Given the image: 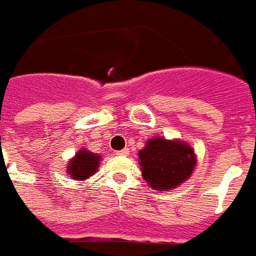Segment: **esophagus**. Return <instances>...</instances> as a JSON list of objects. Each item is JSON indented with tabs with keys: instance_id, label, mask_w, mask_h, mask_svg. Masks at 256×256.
Returning <instances> with one entry per match:
<instances>
[{
	"instance_id": "34e87169",
	"label": "esophagus",
	"mask_w": 256,
	"mask_h": 256,
	"mask_svg": "<svg viewBox=\"0 0 256 256\" xmlns=\"http://www.w3.org/2000/svg\"><path fill=\"white\" fill-rule=\"evenodd\" d=\"M116 154H118V156H128V148H124V149H122V150H118V152H116Z\"/></svg>"
}]
</instances>
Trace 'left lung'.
Returning <instances> with one entry per match:
<instances>
[{"mask_svg":"<svg viewBox=\"0 0 256 256\" xmlns=\"http://www.w3.org/2000/svg\"><path fill=\"white\" fill-rule=\"evenodd\" d=\"M142 178L150 188L170 191L192 175L196 166L194 149L182 140L154 137L138 152Z\"/></svg>","mask_w":256,"mask_h":256,"instance_id":"1","label":"left lung"}]
</instances>
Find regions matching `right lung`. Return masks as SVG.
Segmentation results:
<instances>
[{"mask_svg": "<svg viewBox=\"0 0 256 256\" xmlns=\"http://www.w3.org/2000/svg\"><path fill=\"white\" fill-rule=\"evenodd\" d=\"M102 162V156L98 153H92L85 148H81L76 153L74 157L69 160L66 166L68 175L74 180H86L98 172V168Z\"/></svg>", "mask_w": 256, "mask_h": 256, "instance_id": "1", "label": "right lung"}]
</instances>
